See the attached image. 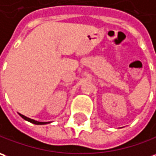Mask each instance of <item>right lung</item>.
Instances as JSON below:
<instances>
[{"label": "right lung", "instance_id": "right-lung-1", "mask_svg": "<svg viewBox=\"0 0 156 156\" xmlns=\"http://www.w3.org/2000/svg\"><path fill=\"white\" fill-rule=\"evenodd\" d=\"M22 117V118L24 119H25V120H27V121H29V122L32 123V124H35V125H45V124H48V123L50 122H39V121H37V120H34V119H30L28 118V117H26V116H25V115H23V114H19Z\"/></svg>", "mask_w": 156, "mask_h": 156}]
</instances>
